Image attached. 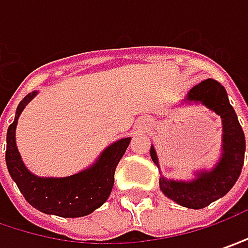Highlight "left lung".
Listing matches in <instances>:
<instances>
[{"mask_svg":"<svg viewBox=\"0 0 248 248\" xmlns=\"http://www.w3.org/2000/svg\"><path fill=\"white\" fill-rule=\"evenodd\" d=\"M187 101L201 103L221 116L222 155L217 167L212 170L197 172L194 180H170L161 176L159 188L168 199L179 205L201 210L223 197L239 179L244 164L246 139L237 115L221 83L214 79L202 80L188 92ZM150 155L156 167H159L154 145H151Z\"/></svg>","mask_w":248,"mask_h":248,"instance_id":"left-lung-1","label":"left lung"}]
</instances>
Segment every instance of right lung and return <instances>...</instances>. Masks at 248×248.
Returning <instances> with one entry per match:
<instances>
[{
    "label": "right lung",
    "mask_w": 248,
    "mask_h": 248,
    "mask_svg": "<svg viewBox=\"0 0 248 248\" xmlns=\"http://www.w3.org/2000/svg\"><path fill=\"white\" fill-rule=\"evenodd\" d=\"M36 94L37 92L29 93L19 103L15 121L9 124L6 132L5 161L9 175L27 202L36 210L62 218L89 215L109 197L113 187L115 169L130 143V137L121 139L107 147L94 165L76 175L66 178L36 176L25 167L15 140L19 115Z\"/></svg>",
    "instance_id": "obj_1"
}]
</instances>
